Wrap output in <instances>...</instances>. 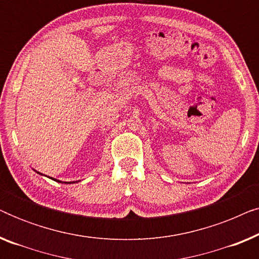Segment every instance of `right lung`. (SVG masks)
Here are the masks:
<instances>
[{"instance_id": "add662e5", "label": "right lung", "mask_w": 259, "mask_h": 259, "mask_svg": "<svg viewBox=\"0 0 259 259\" xmlns=\"http://www.w3.org/2000/svg\"><path fill=\"white\" fill-rule=\"evenodd\" d=\"M40 175H41V173H40ZM54 180H56V179H54ZM56 182H60V180H56ZM60 183H61V182H60ZM74 183V182H73ZM68 184H70V183H68Z\"/></svg>"}]
</instances>
